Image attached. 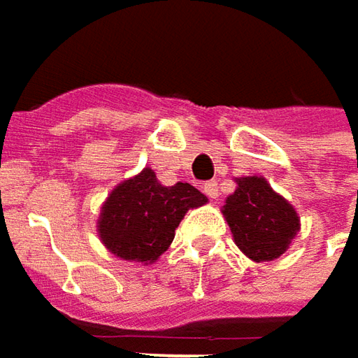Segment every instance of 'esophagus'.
I'll use <instances>...</instances> for the list:
<instances>
[{"label":"esophagus","mask_w":358,"mask_h":358,"mask_svg":"<svg viewBox=\"0 0 358 358\" xmlns=\"http://www.w3.org/2000/svg\"><path fill=\"white\" fill-rule=\"evenodd\" d=\"M202 188H204V194L208 196V198H212V200H216V198H218V182L210 180V182H206Z\"/></svg>","instance_id":"1"}]
</instances>
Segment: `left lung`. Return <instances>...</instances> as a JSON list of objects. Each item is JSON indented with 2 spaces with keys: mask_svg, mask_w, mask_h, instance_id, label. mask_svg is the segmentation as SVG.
Segmentation results:
<instances>
[{
  "mask_svg": "<svg viewBox=\"0 0 358 358\" xmlns=\"http://www.w3.org/2000/svg\"><path fill=\"white\" fill-rule=\"evenodd\" d=\"M236 184L222 210L236 246L257 262L278 258L299 232V214L264 178L246 176Z\"/></svg>",
  "mask_w": 358,
  "mask_h": 358,
  "instance_id": "obj_1",
  "label": "left lung"
}]
</instances>
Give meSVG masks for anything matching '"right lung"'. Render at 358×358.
I'll return each instance as SVG.
<instances>
[{
  "label": "right lung",
  "instance_id": "1",
  "mask_svg": "<svg viewBox=\"0 0 358 358\" xmlns=\"http://www.w3.org/2000/svg\"><path fill=\"white\" fill-rule=\"evenodd\" d=\"M206 202L208 198L188 182L164 186L154 170L144 168L108 196L98 232L112 255L148 264L168 250L184 214Z\"/></svg>",
  "mask_w": 358,
  "mask_h": 358
}]
</instances>
